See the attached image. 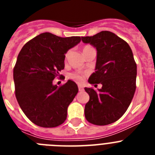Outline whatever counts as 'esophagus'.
Segmentation results:
<instances>
[{
	"instance_id": "obj_1",
	"label": "esophagus",
	"mask_w": 155,
	"mask_h": 155,
	"mask_svg": "<svg viewBox=\"0 0 155 155\" xmlns=\"http://www.w3.org/2000/svg\"><path fill=\"white\" fill-rule=\"evenodd\" d=\"M78 90L79 91H84V88H83V87H81V86H78Z\"/></svg>"
}]
</instances>
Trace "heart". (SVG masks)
I'll return each mask as SVG.
<instances>
[{
    "label": "heart",
    "mask_w": 155,
    "mask_h": 155,
    "mask_svg": "<svg viewBox=\"0 0 155 155\" xmlns=\"http://www.w3.org/2000/svg\"><path fill=\"white\" fill-rule=\"evenodd\" d=\"M91 48L92 47H91L90 46H84V48H83V53L85 51H87V50H90V49H91ZM68 55H69V52H68V53H66V56H65L66 58L68 57ZM85 75H86V74L79 73V72H73V73L70 74L69 78L71 79H72L73 81H74L78 82V83H82V82H83V81H84Z\"/></svg>",
    "instance_id": "heart-1"
}]
</instances>
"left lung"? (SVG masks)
I'll use <instances>...</instances> for the list:
<instances>
[{"label":"left lung","mask_w":155,"mask_h":155,"mask_svg":"<svg viewBox=\"0 0 155 155\" xmlns=\"http://www.w3.org/2000/svg\"><path fill=\"white\" fill-rule=\"evenodd\" d=\"M97 50L95 71L88 82L97 87H85L89 101L84 107L87 121L105 126L117 121L128 109L136 90L137 64L132 50L126 41L109 31H102L93 36L81 37Z\"/></svg>","instance_id":"obj_1"}]
</instances>
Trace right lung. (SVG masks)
Returning <instances> with one entry per match:
<instances>
[{
  "mask_svg": "<svg viewBox=\"0 0 155 155\" xmlns=\"http://www.w3.org/2000/svg\"><path fill=\"white\" fill-rule=\"evenodd\" d=\"M81 42L80 36L62 38L44 32L24 45L13 71L17 101L25 115L35 125L52 128L67 119L68 107L78 92L69 80L61 86L53 79L64 69L65 53Z\"/></svg>",
  "mask_w": 155,
  "mask_h": 155,
  "instance_id": "obj_1",
  "label": "right lung"
}]
</instances>
